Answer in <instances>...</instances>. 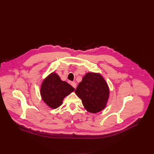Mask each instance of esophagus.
<instances>
[{"mask_svg":"<svg viewBox=\"0 0 154 154\" xmlns=\"http://www.w3.org/2000/svg\"><path fill=\"white\" fill-rule=\"evenodd\" d=\"M71 85H72V86L74 87V88H76V87H77V84H76V83L75 82H72L71 83Z\"/></svg>","mask_w":154,"mask_h":154,"instance_id":"1","label":"esophagus"}]
</instances>
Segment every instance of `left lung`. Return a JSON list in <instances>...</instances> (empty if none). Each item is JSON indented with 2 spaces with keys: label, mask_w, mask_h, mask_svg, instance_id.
<instances>
[{
  "label": "left lung",
  "mask_w": 154,
  "mask_h": 154,
  "mask_svg": "<svg viewBox=\"0 0 154 154\" xmlns=\"http://www.w3.org/2000/svg\"><path fill=\"white\" fill-rule=\"evenodd\" d=\"M75 92L82 100L84 108L91 113H97L106 108L110 94L104 78L95 72L87 73Z\"/></svg>",
  "instance_id": "obj_1"
}]
</instances>
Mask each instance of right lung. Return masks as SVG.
I'll use <instances>...</instances> for the list:
<instances>
[{"label": "right lung", "instance_id": "obj_1", "mask_svg": "<svg viewBox=\"0 0 154 154\" xmlns=\"http://www.w3.org/2000/svg\"><path fill=\"white\" fill-rule=\"evenodd\" d=\"M74 90L67 82L62 81L55 72H52L42 81L40 95L47 106L55 109L60 106L63 99Z\"/></svg>", "mask_w": 154, "mask_h": 154}]
</instances>
